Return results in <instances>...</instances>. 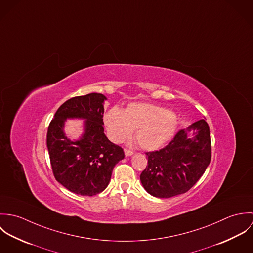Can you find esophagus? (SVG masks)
Listing matches in <instances>:
<instances>
[{
	"instance_id": "esophagus-1",
	"label": "esophagus",
	"mask_w": 253,
	"mask_h": 253,
	"mask_svg": "<svg viewBox=\"0 0 253 253\" xmlns=\"http://www.w3.org/2000/svg\"><path fill=\"white\" fill-rule=\"evenodd\" d=\"M125 155H126V157H129V156L133 155V152H132V151H130V150L125 149Z\"/></svg>"
}]
</instances>
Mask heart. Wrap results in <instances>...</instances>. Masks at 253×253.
<instances>
[{
    "instance_id": "b5f03b06",
    "label": "heart",
    "mask_w": 253,
    "mask_h": 253,
    "mask_svg": "<svg viewBox=\"0 0 253 253\" xmlns=\"http://www.w3.org/2000/svg\"><path fill=\"white\" fill-rule=\"evenodd\" d=\"M104 124L110 139L121 143L129 138L135 130V139L145 150H157L174 135L178 119L176 115L148 103H130L125 111L110 109L104 115Z\"/></svg>"
}]
</instances>
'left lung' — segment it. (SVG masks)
Segmentation results:
<instances>
[{"instance_id": "left-lung-1", "label": "left lung", "mask_w": 253, "mask_h": 253, "mask_svg": "<svg viewBox=\"0 0 253 253\" xmlns=\"http://www.w3.org/2000/svg\"><path fill=\"white\" fill-rule=\"evenodd\" d=\"M146 155L148 165L140 174L145 190L164 199L184 194L202 177L211 163L210 126L200 120L179 130L165 148Z\"/></svg>"}]
</instances>
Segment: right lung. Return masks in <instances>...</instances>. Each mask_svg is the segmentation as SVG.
<instances>
[{
  "instance_id": "1",
  "label": "right lung",
  "mask_w": 253,
  "mask_h": 253,
  "mask_svg": "<svg viewBox=\"0 0 253 253\" xmlns=\"http://www.w3.org/2000/svg\"><path fill=\"white\" fill-rule=\"evenodd\" d=\"M106 96L89 93L76 96L57 109L46 134V146L53 175L70 192L94 196L106 189L114 167L125 158L124 150L104 133ZM68 118L84 119V133L71 141L64 132Z\"/></svg>"
}]
</instances>
